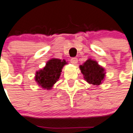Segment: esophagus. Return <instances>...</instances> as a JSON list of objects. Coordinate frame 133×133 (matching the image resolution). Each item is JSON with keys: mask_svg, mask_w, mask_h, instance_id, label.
I'll return each instance as SVG.
<instances>
[{"mask_svg": "<svg viewBox=\"0 0 133 133\" xmlns=\"http://www.w3.org/2000/svg\"><path fill=\"white\" fill-rule=\"evenodd\" d=\"M70 61H71V63H72V64L76 65L78 62V59L76 57H74V58H72V59H71Z\"/></svg>", "mask_w": 133, "mask_h": 133, "instance_id": "34e87169", "label": "esophagus"}]
</instances>
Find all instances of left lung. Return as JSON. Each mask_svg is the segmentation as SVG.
I'll return each instance as SVG.
<instances>
[{"label": "left lung", "mask_w": 133, "mask_h": 133, "mask_svg": "<svg viewBox=\"0 0 133 133\" xmlns=\"http://www.w3.org/2000/svg\"><path fill=\"white\" fill-rule=\"evenodd\" d=\"M80 69L84 78L89 83L93 85H100L104 78V70L100 66L96 61L88 59L82 65H80Z\"/></svg>", "instance_id": "obj_1"}]
</instances>
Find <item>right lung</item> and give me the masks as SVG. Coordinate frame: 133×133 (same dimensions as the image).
I'll return each mask as SVG.
<instances>
[{"label": "right lung", "mask_w": 133, "mask_h": 133, "mask_svg": "<svg viewBox=\"0 0 133 133\" xmlns=\"http://www.w3.org/2000/svg\"><path fill=\"white\" fill-rule=\"evenodd\" d=\"M66 63L64 59L63 61L58 59H50L44 69L37 72L35 81L44 89H50L59 78L61 70Z\"/></svg>", "instance_id": "add662e5"}]
</instances>
